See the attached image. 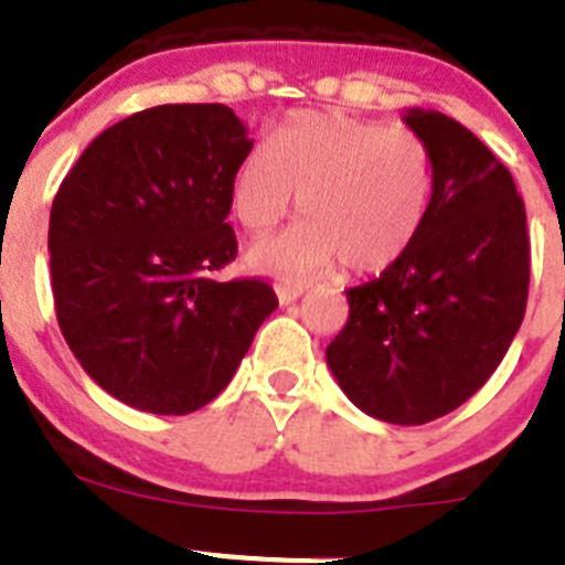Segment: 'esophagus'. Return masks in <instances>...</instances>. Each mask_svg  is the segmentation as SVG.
<instances>
[{
	"mask_svg": "<svg viewBox=\"0 0 565 565\" xmlns=\"http://www.w3.org/2000/svg\"><path fill=\"white\" fill-rule=\"evenodd\" d=\"M303 292L306 287H295V284H278L276 287V295L281 303H292V300H298Z\"/></svg>",
	"mask_w": 565,
	"mask_h": 565,
	"instance_id": "esophagus-1",
	"label": "esophagus"
}]
</instances>
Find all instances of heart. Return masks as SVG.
Masks as SVG:
<instances>
[{
    "label": "heart",
    "instance_id": "1",
    "mask_svg": "<svg viewBox=\"0 0 565 565\" xmlns=\"http://www.w3.org/2000/svg\"><path fill=\"white\" fill-rule=\"evenodd\" d=\"M303 221L248 248V265L303 281L337 262L386 270L428 223L436 162L416 131L344 113H295L243 157L232 206L245 232L265 234L295 210Z\"/></svg>",
    "mask_w": 565,
    "mask_h": 565
}]
</instances>
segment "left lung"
Masks as SVG:
<instances>
[{
  "instance_id": "1",
  "label": "left lung",
  "mask_w": 565,
  "mask_h": 565,
  "mask_svg": "<svg viewBox=\"0 0 565 565\" xmlns=\"http://www.w3.org/2000/svg\"><path fill=\"white\" fill-rule=\"evenodd\" d=\"M403 120L434 151V210L403 259L348 289V322L326 359L364 414L425 425L467 403L511 348L530 237L511 171L467 126L419 107Z\"/></svg>"
}]
</instances>
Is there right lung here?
<instances>
[{
    "label": "right lung",
    "mask_w": 565,
    "mask_h": 565,
    "mask_svg": "<svg viewBox=\"0 0 565 565\" xmlns=\"http://www.w3.org/2000/svg\"><path fill=\"white\" fill-rule=\"evenodd\" d=\"M250 149L226 104H162L104 129L54 195L60 331L82 370L131 408H204L276 311L262 278H212L237 256L226 217Z\"/></svg>",
    "instance_id": "add662e5"
}]
</instances>
